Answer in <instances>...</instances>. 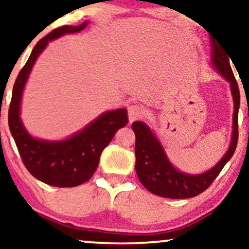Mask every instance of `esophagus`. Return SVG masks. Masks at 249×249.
Here are the masks:
<instances>
[{
  "mask_svg": "<svg viewBox=\"0 0 249 249\" xmlns=\"http://www.w3.org/2000/svg\"><path fill=\"white\" fill-rule=\"evenodd\" d=\"M127 111H128V118H130V122L140 119L145 115L144 107H142V106L139 104H133L128 106Z\"/></svg>",
  "mask_w": 249,
  "mask_h": 249,
  "instance_id": "1",
  "label": "esophagus"
}]
</instances>
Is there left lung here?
Masks as SVG:
<instances>
[{
	"mask_svg": "<svg viewBox=\"0 0 249 249\" xmlns=\"http://www.w3.org/2000/svg\"><path fill=\"white\" fill-rule=\"evenodd\" d=\"M218 43V42H217ZM212 39L213 46V65L218 72L230 83L233 95V132L232 141L227 154L212 170L199 175H190L178 172L170 163L160 142L152 134L147 125L142 122L132 124L135 133V171L139 180L151 194L173 199L196 197L204 192L220 174L222 168L230 160L238 143V110L240 105V93L238 83L231 69L228 53Z\"/></svg>",
	"mask_w": 249,
	"mask_h": 249,
	"instance_id": "1",
	"label": "left lung"
}]
</instances>
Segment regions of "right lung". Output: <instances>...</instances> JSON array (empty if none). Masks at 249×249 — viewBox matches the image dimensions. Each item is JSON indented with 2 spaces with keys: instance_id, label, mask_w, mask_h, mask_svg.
Returning <instances> with one entry per match:
<instances>
[{
  "instance_id": "obj_1",
  "label": "right lung",
  "mask_w": 249,
  "mask_h": 249,
  "mask_svg": "<svg viewBox=\"0 0 249 249\" xmlns=\"http://www.w3.org/2000/svg\"><path fill=\"white\" fill-rule=\"evenodd\" d=\"M88 22L76 26H61L39 39L19 71L9 107V127L25 167L37 180L53 187L71 188L89 181L97 170L101 152L119 128L128 123L126 109L105 112L84 130L60 142L36 140L25 130L20 121V101L26 81L36 59L52 39L68 33H77Z\"/></svg>"
}]
</instances>
